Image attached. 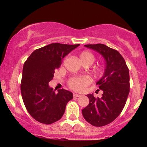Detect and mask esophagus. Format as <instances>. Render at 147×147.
Returning <instances> with one entry per match:
<instances>
[{"label":"esophagus","instance_id":"1","mask_svg":"<svg viewBox=\"0 0 147 147\" xmlns=\"http://www.w3.org/2000/svg\"><path fill=\"white\" fill-rule=\"evenodd\" d=\"M73 96L75 97H79L80 95H79V94H77V93H73Z\"/></svg>","mask_w":147,"mask_h":147}]
</instances>
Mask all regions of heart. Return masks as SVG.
I'll return each instance as SVG.
<instances>
[{
    "instance_id": "1",
    "label": "heart",
    "mask_w": 147,
    "mask_h": 147,
    "mask_svg": "<svg viewBox=\"0 0 147 147\" xmlns=\"http://www.w3.org/2000/svg\"><path fill=\"white\" fill-rule=\"evenodd\" d=\"M81 61L83 63H88L90 65L95 61V57L88 51H84L79 55ZM95 73L99 75L102 73L103 68H97L95 69ZM90 83V79L87 77H72L68 81L69 86L76 91H82Z\"/></svg>"
}]
</instances>
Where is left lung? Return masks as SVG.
Instances as JSON below:
<instances>
[{"mask_svg": "<svg viewBox=\"0 0 147 147\" xmlns=\"http://www.w3.org/2000/svg\"><path fill=\"white\" fill-rule=\"evenodd\" d=\"M84 46L100 54L106 66L104 75L96 83L103 91L102 97L87 95L90 102L82 110V115L92 126H103L114 121L125 106L130 90L129 70L117 50L101 43Z\"/></svg>", "mask_w": 147, "mask_h": 147, "instance_id": "obj_1", "label": "left lung"}]
</instances>
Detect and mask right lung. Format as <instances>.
<instances>
[{
    "instance_id": "right-lung-1",
    "label": "right lung",
    "mask_w": 147,
    "mask_h": 147,
    "mask_svg": "<svg viewBox=\"0 0 147 147\" xmlns=\"http://www.w3.org/2000/svg\"><path fill=\"white\" fill-rule=\"evenodd\" d=\"M79 45L51 43L34 50L24 63L22 98L27 111L38 122L50 124L58 121L64 114L67 103L73 98L70 91L62 88L56 93L48 84L62 59Z\"/></svg>"
}]
</instances>
